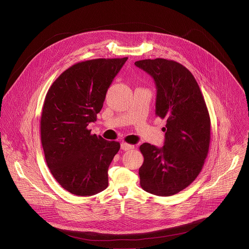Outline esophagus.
<instances>
[{"label": "esophagus", "instance_id": "1", "mask_svg": "<svg viewBox=\"0 0 249 249\" xmlns=\"http://www.w3.org/2000/svg\"><path fill=\"white\" fill-rule=\"evenodd\" d=\"M135 147V145H133V144H130V143H127V142H122L121 143V148L123 149V150H130V149H133Z\"/></svg>", "mask_w": 249, "mask_h": 249}]
</instances>
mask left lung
Segmentation results:
<instances>
[{"mask_svg":"<svg viewBox=\"0 0 249 249\" xmlns=\"http://www.w3.org/2000/svg\"><path fill=\"white\" fill-rule=\"evenodd\" d=\"M135 64L153 78L155 113L166 119L163 147L140 146V185L149 194L170 196L189 187L203 167L211 139L209 112L196 78L181 63L155 58Z\"/></svg>","mask_w":249,"mask_h":249,"instance_id":"obj_1","label":"left lung"}]
</instances>
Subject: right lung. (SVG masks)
<instances>
[{
	"label": "right lung",
	"instance_id": "add662e5",
	"mask_svg": "<svg viewBox=\"0 0 249 249\" xmlns=\"http://www.w3.org/2000/svg\"><path fill=\"white\" fill-rule=\"evenodd\" d=\"M128 57L80 61L50 87L41 115V142L48 167L67 192L89 196L108 186V167L119 142L92 135L113 78Z\"/></svg>",
	"mask_w": 249,
	"mask_h": 249
}]
</instances>
